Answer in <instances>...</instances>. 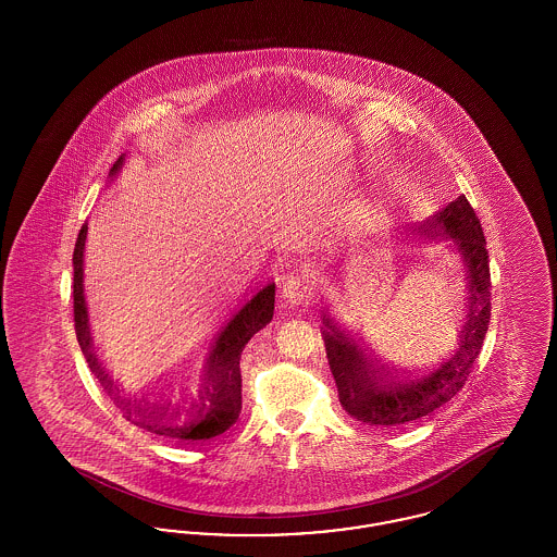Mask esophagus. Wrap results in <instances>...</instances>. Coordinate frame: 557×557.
Listing matches in <instances>:
<instances>
[{
	"label": "esophagus",
	"instance_id": "1",
	"mask_svg": "<svg viewBox=\"0 0 557 557\" xmlns=\"http://www.w3.org/2000/svg\"><path fill=\"white\" fill-rule=\"evenodd\" d=\"M313 294H315V284H313V280H311L309 275H305V273L290 275V280H288L286 286H284V298H286L290 305H294V307H298V305H309L311 298H313Z\"/></svg>",
	"mask_w": 557,
	"mask_h": 557
}]
</instances>
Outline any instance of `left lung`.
<instances>
[{"instance_id":"8db88e82","label":"left lung","mask_w":557,"mask_h":557,"mask_svg":"<svg viewBox=\"0 0 557 557\" xmlns=\"http://www.w3.org/2000/svg\"><path fill=\"white\" fill-rule=\"evenodd\" d=\"M398 239L420 244L447 242L457 255L466 282V315L457 348L449 359L422 377L400 380L377 370L357 341L330 315H323V343L334 373L338 397L355 420L370 425H400L443 407L466 384L480 355L491 319L488 250L480 219L466 196H457L422 223L395 230Z\"/></svg>"}]
</instances>
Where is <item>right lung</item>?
<instances>
[{
	"instance_id": "right-lung-1",
	"label": "right lung",
	"mask_w": 557,
	"mask_h": 557,
	"mask_svg": "<svg viewBox=\"0 0 557 557\" xmlns=\"http://www.w3.org/2000/svg\"><path fill=\"white\" fill-rule=\"evenodd\" d=\"M125 166V154L112 164L108 180H114ZM87 239V225H83L79 238L73 252V300H75V330L77 341L85 359L89 361L91 371H96L102 382L108 397L114 398L121 407V413L127 422L144 428L146 432L159 434L169 441H207L223 434L230 425L236 424L242 411V375H239V357L248 341L263 330L273 319L275 309V284H267L263 290L257 292L250 300H246L225 327L216 334L205 366V384L196 400L187 405H162L146 407L125 403L112 391V380L100 370L96 355L91 352V332H89V311L85 302L83 286V252Z\"/></svg>"
}]
</instances>
